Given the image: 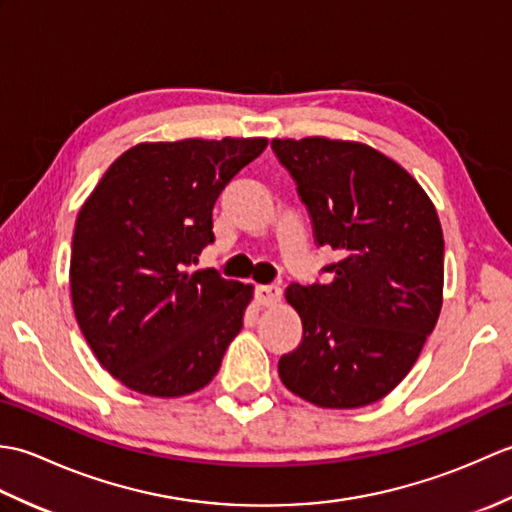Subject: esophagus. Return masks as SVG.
<instances>
[{"mask_svg":"<svg viewBox=\"0 0 512 512\" xmlns=\"http://www.w3.org/2000/svg\"><path fill=\"white\" fill-rule=\"evenodd\" d=\"M255 299H257L259 306H275V303L281 299V288L275 286V284L257 286Z\"/></svg>","mask_w":512,"mask_h":512,"instance_id":"34e87169","label":"esophagus"}]
</instances>
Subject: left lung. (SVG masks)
Segmentation results:
<instances>
[{
  "label": "left lung",
  "instance_id": "8db88e82",
  "mask_svg": "<svg viewBox=\"0 0 512 512\" xmlns=\"http://www.w3.org/2000/svg\"><path fill=\"white\" fill-rule=\"evenodd\" d=\"M314 242L339 253L328 284H292L303 339L279 358L292 394L325 409L387 396L418 361L442 308L444 239L436 206L398 162L350 140L275 138Z\"/></svg>",
  "mask_w": 512,
  "mask_h": 512
}]
</instances>
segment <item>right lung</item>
<instances>
[{
  "label": "right lung",
  "mask_w": 512,
  "mask_h": 512,
  "mask_svg": "<svg viewBox=\"0 0 512 512\" xmlns=\"http://www.w3.org/2000/svg\"><path fill=\"white\" fill-rule=\"evenodd\" d=\"M266 138L140 143L118 156L76 217L70 290L99 363L145 396L209 385L244 325L253 286L193 270L215 242L213 206Z\"/></svg>",
  "instance_id": "right-lung-1"
}]
</instances>
